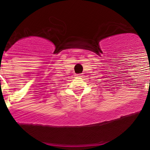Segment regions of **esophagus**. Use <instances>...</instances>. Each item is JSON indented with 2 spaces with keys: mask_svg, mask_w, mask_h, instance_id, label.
I'll return each instance as SVG.
<instances>
[{
  "mask_svg": "<svg viewBox=\"0 0 150 150\" xmlns=\"http://www.w3.org/2000/svg\"><path fill=\"white\" fill-rule=\"evenodd\" d=\"M77 78H81V77H83V75H81V74H80V75H76Z\"/></svg>",
  "mask_w": 150,
  "mask_h": 150,
  "instance_id": "esophagus-1",
  "label": "esophagus"
}]
</instances>
